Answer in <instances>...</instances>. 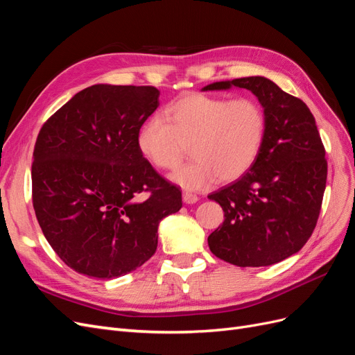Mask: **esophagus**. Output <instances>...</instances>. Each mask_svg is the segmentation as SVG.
I'll return each mask as SVG.
<instances>
[{
  "label": "esophagus",
  "mask_w": 355,
  "mask_h": 355,
  "mask_svg": "<svg viewBox=\"0 0 355 355\" xmlns=\"http://www.w3.org/2000/svg\"><path fill=\"white\" fill-rule=\"evenodd\" d=\"M182 198H184V202H187V204H194L198 201V197L196 194H192V192H184Z\"/></svg>",
  "instance_id": "obj_1"
}]
</instances>
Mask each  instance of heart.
<instances>
[{
    "mask_svg": "<svg viewBox=\"0 0 355 355\" xmlns=\"http://www.w3.org/2000/svg\"><path fill=\"white\" fill-rule=\"evenodd\" d=\"M164 116H151L141 125L137 148L155 168L171 170L182 163L191 145L196 158L171 175L187 189L241 178L263 146L266 115L253 98L231 101L189 93L170 103Z\"/></svg>",
    "mask_w": 355,
    "mask_h": 355,
    "instance_id": "obj_1",
    "label": "heart"
}]
</instances>
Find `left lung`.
<instances>
[{"label":"left lung","mask_w":355,"mask_h":355,"mask_svg":"<svg viewBox=\"0 0 355 355\" xmlns=\"http://www.w3.org/2000/svg\"><path fill=\"white\" fill-rule=\"evenodd\" d=\"M250 90L266 115L261 154L245 175L209 196L225 220L209 235L219 259L268 266L297 253L313 234L326 189V151L308 106L265 77L218 81L207 90Z\"/></svg>","instance_id":"left-lung-1"}]
</instances>
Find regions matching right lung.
Here are the masks:
<instances>
[{
	"label": "right lung",
	"instance_id": "add662e5",
	"mask_svg": "<svg viewBox=\"0 0 355 355\" xmlns=\"http://www.w3.org/2000/svg\"><path fill=\"white\" fill-rule=\"evenodd\" d=\"M153 85L96 84L42 124L32 163V204L42 234L73 271L115 278L158 244L159 220L182 207L180 189L137 148L158 108Z\"/></svg>",
	"mask_w": 355,
	"mask_h": 355
}]
</instances>
